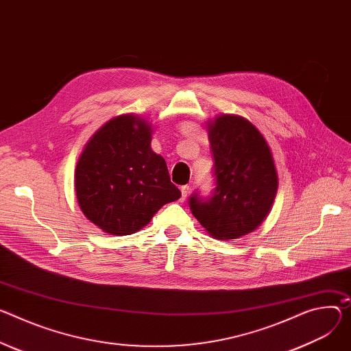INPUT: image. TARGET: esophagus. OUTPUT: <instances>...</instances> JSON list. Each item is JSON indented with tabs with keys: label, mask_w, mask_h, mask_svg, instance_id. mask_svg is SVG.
I'll list each match as a JSON object with an SVG mask.
<instances>
[{
	"label": "esophagus",
	"mask_w": 351,
	"mask_h": 351,
	"mask_svg": "<svg viewBox=\"0 0 351 351\" xmlns=\"http://www.w3.org/2000/svg\"><path fill=\"white\" fill-rule=\"evenodd\" d=\"M189 190H190V186L189 184H184L180 187V192H182V200H184L189 195Z\"/></svg>",
	"instance_id": "34e87169"
}]
</instances>
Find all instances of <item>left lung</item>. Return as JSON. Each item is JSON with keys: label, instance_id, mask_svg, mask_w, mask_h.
<instances>
[{"label": "left lung", "instance_id": "left-lung-1", "mask_svg": "<svg viewBox=\"0 0 351 351\" xmlns=\"http://www.w3.org/2000/svg\"><path fill=\"white\" fill-rule=\"evenodd\" d=\"M215 187L195 192L189 207L217 239H235L256 230L277 193V172L265 137L243 117L224 114L208 124Z\"/></svg>", "mask_w": 351, "mask_h": 351}]
</instances>
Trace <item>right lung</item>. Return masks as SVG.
<instances>
[{
	"instance_id": "right-lung-1",
	"label": "right lung",
	"mask_w": 351,
	"mask_h": 351,
	"mask_svg": "<svg viewBox=\"0 0 351 351\" xmlns=\"http://www.w3.org/2000/svg\"><path fill=\"white\" fill-rule=\"evenodd\" d=\"M151 130L141 117L119 116L92 136L78 159V204L108 234H134L182 195L165 159L151 149Z\"/></svg>"
}]
</instances>
